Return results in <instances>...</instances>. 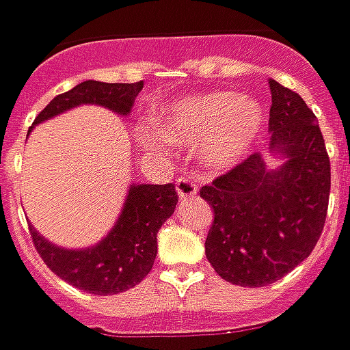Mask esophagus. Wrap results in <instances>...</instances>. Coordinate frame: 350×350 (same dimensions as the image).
<instances>
[{
	"instance_id": "1",
	"label": "esophagus",
	"mask_w": 350,
	"mask_h": 350,
	"mask_svg": "<svg viewBox=\"0 0 350 350\" xmlns=\"http://www.w3.org/2000/svg\"><path fill=\"white\" fill-rule=\"evenodd\" d=\"M175 189H177V195L179 198H189V196H195L198 187L196 183L191 179V177H179L177 183H175Z\"/></svg>"
}]
</instances>
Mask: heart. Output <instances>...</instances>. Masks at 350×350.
Returning a JSON list of instances; mask_svg holds the SVG:
<instances>
[{"instance_id":"obj_1","label":"heart","mask_w":350,"mask_h":350,"mask_svg":"<svg viewBox=\"0 0 350 350\" xmlns=\"http://www.w3.org/2000/svg\"><path fill=\"white\" fill-rule=\"evenodd\" d=\"M261 103L234 93H208L175 103L161 118L163 136L175 146L202 144L200 157L214 169H228L237 163L261 134ZM144 146L154 150V138H144Z\"/></svg>"}]
</instances>
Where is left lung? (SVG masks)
Segmentation results:
<instances>
[{"label":"left lung","instance_id":"left-lung-1","mask_svg":"<svg viewBox=\"0 0 350 350\" xmlns=\"http://www.w3.org/2000/svg\"><path fill=\"white\" fill-rule=\"evenodd\" d=\"M269 88V152L280 165L267 167L257 152L200 189L214 210L206 259L224 280L249 288L273 284L314 251L329 204V157L316 115L292 89L275 79Z\"/></svg>","mask_w":350,"mask_h":350}]
</instances>
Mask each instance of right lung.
Here are the masks:
<instances>
[{"label": "right lung", "mask_w": 350, "mask_h": 350, "mask_svg": "<svg viewBox=\"0 0 350 350\" xmlns=\"http://www.w3.org/2000/svg\"><path fill=\"white\" fill-rule=\"evenodd\" d=\"M144 83H103L88 79L54 97L34 118L36 124L50 120L79 105H99L116 115L128 116ZM179 196L169 185L132 183L115 226L99 243L83 249L50 243L33 226L31 237L46 267L75 288L97 296H113L136 286L152 271L157 253V232L173 214Z\"/></svg>", "instance_id": "1"}]
</instances>
